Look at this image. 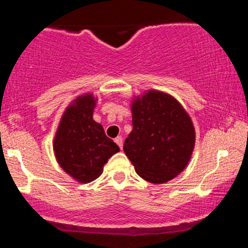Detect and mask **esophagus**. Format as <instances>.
I'll return each mask as SVG.
<instances>
[{
	"mask_svg": "<svg viewBox=\"0 0 248 248\" xmlns=\"http://www.w3.org/2000/svg\"><path fill=\"white\" fill-rule=\"evenodd\" d=\"M114 141H115V143L118 144L119 147H120V149H122V146H124V140H122L121 136H118V138H115Z\"/></svg>",
	"mask_w": 248,
	"mask_h": 248,
	"instance_id": "esophagus-1",
	"label": "esophagus"
}]
</instances>
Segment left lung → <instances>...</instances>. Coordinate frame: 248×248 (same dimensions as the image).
I'll return each mask as SVG.
<instances>
[{
  "instance_id": "1",
  "label": "left lung",
  "mask_w": 248,
  "mask_h": 248,
  "mask_svg": "<svg viewBox=\"0 0 248 248\" xmlns=\"http://www.w3.org/2000/svg\"><path fill=\"white\" fill-rule=\"evenodd\" d=\"M133 129L124 150L144 181L162 184L186 169L196 142L192 120L181 102L157 90L130 102Z\"/></svg>"
}]
</instances>
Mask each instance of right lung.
<instances>
[{
    "mask_svg": "<svg viewBox=\"0 0 248 248\" xmlns=\"http://www.w3.org/2000/svg\"><path fill=\"white\" fill-rule=\"evenodd\" d=\"M98 98L93 93L77 96L65 108L53 139L59 167L79 183H90L104 171L108 158L120 148L107 138L104 127L93 120Z\"/></svg>",
    "mask_w": 248,
    "mask_h": 248,
    "instance_id": "right-lung-1",
    "label": "right lung"
}]
</instances>
